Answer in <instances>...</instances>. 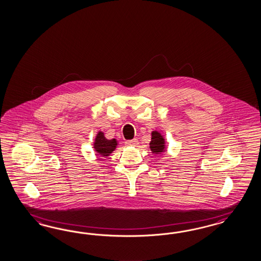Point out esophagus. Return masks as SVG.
Wrapping results in <instances>:
<instances>
[{
  "label": "esophagus",
  "mask_w": 261,
  "mask_h": 261,
  "mask_svg": "<svg viewBox=\"0 0 261 261\" xmlns=\"http://www.w3.org/2000/svg\"><path fill=\"white\" fill-rule=\"evenodd\" d=\"M125 144H126L127 146H136V145H138V140H137V139L127 140V141L125 142Z\"/></svg>",
  "instance_id": "esophagus-1"
}]
</instances>
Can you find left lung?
Instances as JSON below:
<instances>
[{
    "label": "left lung",
    "mask_w": 261,
    "mask_h": 261,
    "mask_svg": "<svg viewBox=\"0 0 261 261\" xmlns=\"http://www.w3.org/2000/svg\"><path fill=\"white\" fill-rule=\"evenodd\" d=\"M149 145L151 152L154 154H161L167 150L164 136L157 130L151 132V139Z\"/></svg>",
    "instance_id": "obj_1"
}]
</instances>
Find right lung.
<instances>
[{"instance_id":"add662e5","label":"right lung","mask_w":261,"mask_h":261,"mask_svg":"<svg viewBox=\"0 0 261 261\" xmlns=\"http://www.w3.org/2000/svg\"><path fill=\"white\" fill-rule=\"evenodd\" d=\"M117 145H118V141L115 138L107 139L104 133L99 130L94 139L93 149L95 150L98 156L108 157L110 156L112 151H114L117 148Z\"/></svg>"}]
</instances>
